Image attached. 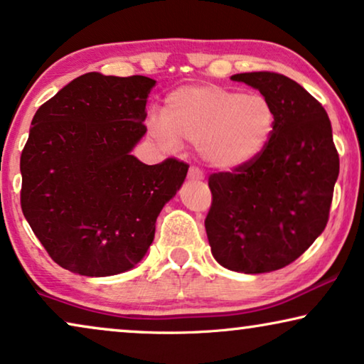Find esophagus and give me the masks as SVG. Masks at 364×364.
I'll return each mask as SVG.
<instances>
[{"mask_svg": "<svg viewBox=\"0 0 364 364\" xmlns=\"http://www.w3.org/2000/svg\"><path fill=\"white\" fill-rule=\"evenodd\" d=\"M203 172L200 171V168L192 166L191 168H188V178H192V181H203Z\"/></svg>", "mask_w": 364, "mask_h": 364, "instance_id": "esophagus-1", "label": "esophagus"}]
</instances>
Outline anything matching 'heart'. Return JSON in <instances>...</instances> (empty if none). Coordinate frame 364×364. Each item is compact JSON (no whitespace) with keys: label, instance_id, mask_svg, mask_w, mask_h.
<instances>
[{"label":"heart","instance_id":"obj_1","mask_svg":"<svg viewBox=\"0 0 364 364\" xmlns=\"http://www.w3.org/2000/svg\"><path fill=\"white\" fill-rule=\"evenodd\" d=\"M275 127V107L263 94H242L217 84L176 89L166 99L162 117L149 122L161 146L197 144L203 161L222 171L255 161L270 144Z\"/></svg>","mask_w":364,"mask_h":364}]
</instances>
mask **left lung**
Listing matches in <instances>:
<instances>
[{"mask_svg":"<svg viewBox=\"0 0 364 364\" xmlns=\"http://www.w3.org/2000/svg\"><path fill=\"white\" fill-rule=\"evenodd\" d=\"M232 79L273 104L277 127L255 161L208 177V243L228 270H280L308 250L330 217L340 173L331 122L325 107L283 74L242 73Z\"/></svg>","mask_w":364,"mask_h":364,"instance_id":"8db88e82","label":"left lung"}]
</instances>
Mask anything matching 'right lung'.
I'll return each mask as SVG.
<instances>
[{
    "mask_svg": "<svg viewBox=\"0 0 364 364\" xmlns=\"http://www.w3.org/2000/svg\"><path fill=\"white\" fill-rule=\"evenodd\" d=\"M156 81L82 74L34 114L21 152V208L59 267L109 277L137 265L188 166L131 156Z\"/></svg>",
    "mask_w": 364,
    "mask_h": 364,
    "instance_id": "1",
    "label": "right lung"
}]
</instances>
